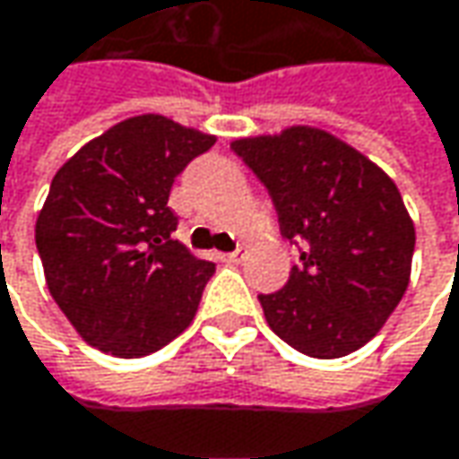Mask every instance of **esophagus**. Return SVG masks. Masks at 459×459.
Listing matches in <instances>:
<instances>
[{
	"label": "esophagus",
	"mask_w": 459,
	"mask_h": 459,
	"mask_svg": "<svg viewBox=\"0 0 459 459\" xmlns=\"http://www.w3.org/2000/svg\"><path fill=\"white\" fill-rule=\"evenodd\" d=\"M247 257V249L244 247H238V249H233V252H229V255H223V260L226 263H241Z\"/></svg>",
	"instance_id": "34e87169"
}]
</instances>
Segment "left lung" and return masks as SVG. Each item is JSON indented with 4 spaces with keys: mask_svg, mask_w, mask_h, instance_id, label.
Returning a JSON list of instances; mask_svg holds the SVG:
<instances>
[{
    "mask_svg": "<svg viewBox=\"0 0 459 459\" xmlns=\"http://www.w3.org/2000/svg\"><path fill=\"white\" fill-rule=\"evenodd\" d=\"M230 149L268 188L281 236L302 244L286 286L257 297L273 333L317 359L365 347L410 283L415 226L394 181L307 126L236 139Z\"/></svg>",
    "mask_w": 459,
    "mask_h": 459,
    "instance_id": "8db88e82",
    "label": "left lung"
}]
</instances>
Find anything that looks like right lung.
<instances>
[{"label":"right lung","mask_w":459,"mask_h":459,"mask_svg":"<svg viewBox=\"0 0 459 459\" xmlns=\"http://www.w3.org/2000/svg\"><path fill=\"white\" fill-rule=\"evenodd\" d=\"M215 136L136 115L81 146L36 221L57 307L83 342L115 357L162 350L194 320L215 265L173 238V181Z\"/></svg>","instance_id":"1"}]
</instances>
